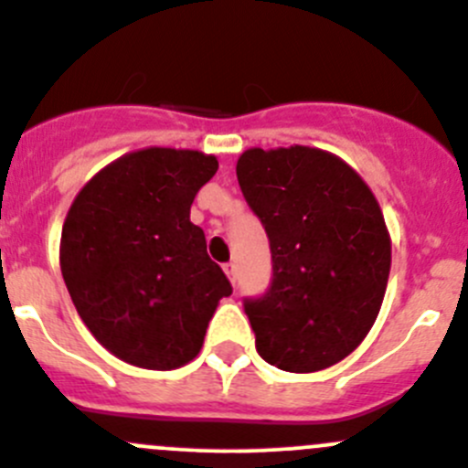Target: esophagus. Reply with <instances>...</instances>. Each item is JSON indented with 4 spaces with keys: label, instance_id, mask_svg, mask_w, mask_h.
Masks as SVG:
<instances>
[{
    "label": "esophagus",
    "instance_id": "esophagus-1",
    "mask_svg": "<svg viewBox=\"0 0 468 468\" xmlns=\"http://www.w3.org/2000/svg\"><path fill=\"white\" fill-rule=\"evenodd\" d=\"M224 271H226V276H229V281L235 285V262H226Z\"/></svg>",
    "mask_w": 468,
    "mask_h": 468
}]
</instances>
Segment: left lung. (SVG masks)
I'll list each match as a JSON object with an SVG mask.
<instances>
[{
  "mask_svg": "<svg viewBox=\"0 0 468 468\" xmlns=\"http://www.w3.org/2000/svg\"><path fill=\"white\" fill-rule=\"evenodd\" d=\"M238 181L271 249V285L244 301L269 365L310 374L356 351L391 267L385 217L360 174L313 146L247 149Z\"/></svg>",
  "mask_w": 468,
  "mask_h": 468,
  "instance_id": "left-lung-1",
  "label": "left lung"
}]
</instances>
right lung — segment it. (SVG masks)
<instances>
[{
	"mask_svg": "<svg viewBox=\"0 0 468 468\" xmlns=\"http://www.w3.org/2000/svg\"><path fill=\"white\" fill-rule=\"evenodd\" d=\"M217 167L201 151L149 146L106 165L69 206L63 281L90 333L129 365L169 371L195 360L233 292L190 221Z\"/></svg>",
	"mask_w": 468,
	"mask_h": 468,
	"instance_id": "add662e5",
	"label": "right lung"
}]
</instances>
